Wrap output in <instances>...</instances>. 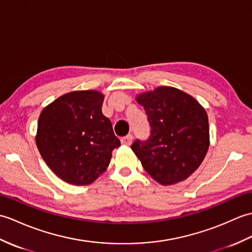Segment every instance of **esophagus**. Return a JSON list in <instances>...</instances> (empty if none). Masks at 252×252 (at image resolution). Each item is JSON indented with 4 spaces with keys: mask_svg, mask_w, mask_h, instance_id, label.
<instances>
[{
    "mask_svg": "<svg viewBox=\"0 0 252 252\" xmlns=\"http://www.w3.org/2000/svg\"><path fill=\"white\" fill-rule=\"evenodd\" d=\"M132 139H133L132 135H127V136L123 137V138L121 139V142H122V144L130 145V144H131V142H132Z\"/></svg>",
    "mask_w": 252,
    "mask_h": 252,
    "instance_id": "1",
    "label": "esophagus"
}]
</instances>
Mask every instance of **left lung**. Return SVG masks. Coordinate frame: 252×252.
<instances>
[{
    "label": "left lung",
    "mask_w": 252,
    "mask_h": 252,
    "mask_svg": "<svg viewBox=\"0 0 252 252\" xmlns=\"http://www.w3.org/2000/svg\"><path fill=\"white\" fill-rule=\"evenodd\" d=\"M151 127L148 140L131 150L144 170L163 186L186 180L204 160L209 148L208 116L192 96L160 86L138 94Z\"/></svg>",
    "instance_id": "8db88e82"
}]
</instances>
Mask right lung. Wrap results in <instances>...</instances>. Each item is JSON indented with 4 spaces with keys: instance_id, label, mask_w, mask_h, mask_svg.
I'll use <instances>...</instances> for the list:
<instances>
[{
    "instance_id": "add662e5",
    "label": "right lung",
    "mask_w": 252,
    "mask_h": 252,
    "mask_svg": "<svg viewBox=\"0 0 252 252\" xmlns=\"http://www.w3.org/2000/svg\"><path fill=\"white\" fill-rule=\"evenodd\" d=\"M104 96L97 91L65 94L41 112L35 141L56 176L74 186H88L110 164L121 142L102 114Z\"/></svg>"
}]
</instances>
